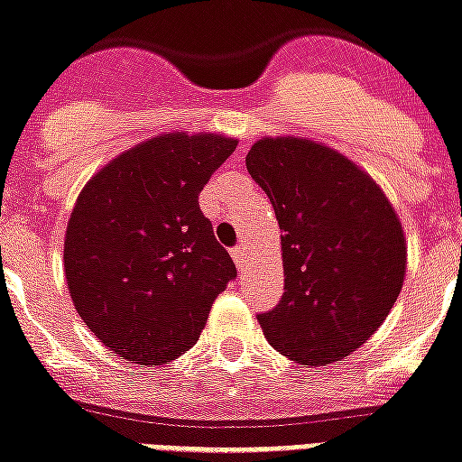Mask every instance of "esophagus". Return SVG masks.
<instances>
[{"instance_id":"esophagus-1","label":"esophagus","mask_w":462,"mask_h":462,"mask_svg":"<svg viewBox=\"0 0 462 462\" xmlns=\"http://www.w3.org/2000/svg\"><path fill=\"white\" fill-rule=\"evenodd\" d=\"M232 258H235V265H237V268H244V263H246V249H244V244H239V246L232 249Z\"/></svg>"}]
</instances>
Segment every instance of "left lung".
<instances>
[{
  "instance_id": "1",
  "label": "left lung",
  "mask_w": 462,
  "mask_h": 462,
  "mask_svg": "<svg viewBox=\"0 0 462 462\" xmlns=\"http://www.w3.org/2000/svg\"><path fill=\"white\" fill-rule=\"evenodd\" d=\"M246 171L282 230V301L258 322L270 346L301 365L361 348L406 280V235L382 187L332 146L263 137Z\"/></svg>"
}]
</instances>
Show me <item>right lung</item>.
I'll return each mask as SVG.
<instances>
[{"label": "right lung", "instance_id": "add662e5", "mask_svg": "<svg viewBox=\"0 0 462 462\" xmlns=\"http://www.w3.org/2000/svg\"><path fill=\"white\" fill-rule=\"evenodd\" d=\"M237 149L216 133H166L118 153L78 194L63 239L78 316L125 361L163 365L197 344L237 277L199 194Z\"/></svg>", "mask_w": 462, "mask_h": 462}]
</instances>
